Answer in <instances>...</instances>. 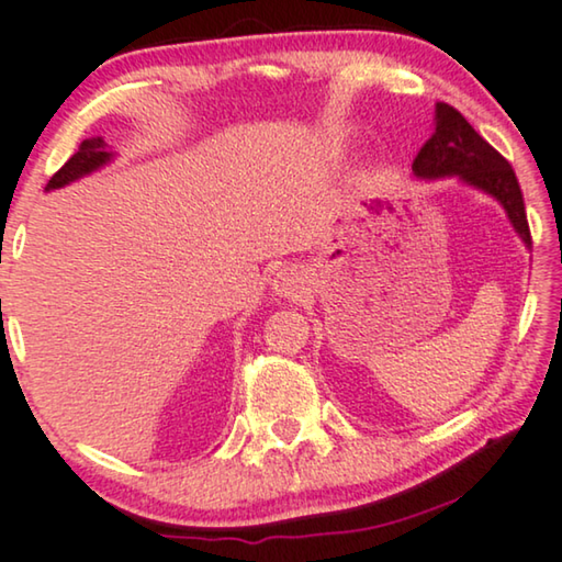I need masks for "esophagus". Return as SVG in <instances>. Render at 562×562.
I'll use <instances>...</instances> for the list:
<instances>
[{
	"label": "esophagus",
	"instance_id": "1",
	"mask_svg": "<svg viewBox=\"0 0 562 562\" xmlns=\"http://www.w3.org/2000/svg\"><path fill=\"white\" fill-rule=\"evenodd\" d=\"M300 288H303V274H300L295 267H282V270L274 274V280H272V292L278 297L297 295Z\"/></svg>",
	"mask_w": 562,
	"mask_h": 562
}]
</instances>
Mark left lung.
<instances>
[{"mask_svg":"<svg viewBox=\"0 0 562 562\" xmlns=\"http://www.w3.org/2000/svg\"><path fill=\"white\" fill-rule=\"evenodd\" d=\"M437 125H434L431 138L426 140L414 158L412 169L416 179H443V176H457L469 187L495 196L513 222L515 232L520 234L525 247H532L530 227H527L525 201L520 183L507 158L497 154L457 108L447 103H437Z\"/></svg>","mask_w":562,"mask_h":562,"instance_id":"obj_1","label":"left lung"}]
</instances>
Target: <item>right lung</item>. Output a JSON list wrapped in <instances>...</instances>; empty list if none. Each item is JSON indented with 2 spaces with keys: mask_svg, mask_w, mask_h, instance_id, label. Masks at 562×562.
<instances>
[{
  "mask_svg": "<svg viewBox=\"0 0 562 562\" xmlns=\"http://www.w3.org/2000/svg\"><path fill=\"white\" fill-rule=\"evenodd\" d=\"M111 158H113V154H111V150H105L103 138L82 140L78 154H72V158H67V164L63 166V169L47 181L45 191L60 189V187H67V183L78 181V179H82V176L98 171L100 166H105L108 161H111Z\"/></svg>",
  "mask_w": 562,
  "mask_h": 562,
  "instance_id": "1",
  "label": "right lung"
}]
</instances>
